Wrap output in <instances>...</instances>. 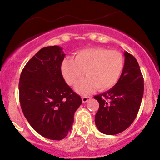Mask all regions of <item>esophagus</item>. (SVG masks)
<instances>
[{
	"mask_svg": "<svg viewBox=\"0 0 160 160\" xmlns=\"http://www.w3.org/2000/svg\"><path fill=\"white\" fill-rule=\"evenodd\" d=\"M90 98H91V97L90 96H83L82 97V101H83V103H86L89 101Z\"/></svg>",
	"mask_w": 160,
	"mask_h": 160,
	"instance_id": "esophagus-1",
	"label": "esophagus"
}]
</instances>
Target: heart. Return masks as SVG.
Instances as JSON below:
<instances>
[{
    "label": "heart",
    "mask_w": 160,
    "mask_h": 160,
    "mask_svg": "<svg viewBox=\"0 0 160 160\" xmlns=\"http://www.w3.org/2000/svg\"><path fill=\"white\" fill-rule=\"evenodd\" d=\"M125 66L122 53L104 48H89L78 51L74 59H65L61 71L69 85H75L84 73L75 89L78 93L87 94L98 88L106 90L114 87L120 79Z\"/></svg>",
    "instance_id": "obj_1"
}]
</instances>
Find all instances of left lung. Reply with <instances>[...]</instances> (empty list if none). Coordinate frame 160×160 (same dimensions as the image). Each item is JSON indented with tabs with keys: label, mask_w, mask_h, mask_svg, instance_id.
<instances>
[{
	"label": "left lung",
	"mask_w": 160,
	"mask_h": 160,
	"mask_svg": "<svg viewBox=\"0 0 160 160\" xmlns=\"http://www.w3.org/2000/svg\"><path fill=\"white\" fill-rule=\"evenodd\" d=\"M125 66L118 83L103 93L94 96L99 103L95 115L98 130L116 135L128 128L136 118L144 91V80L136 59L124 52Z\"/></svg>",
	"instance_id": "left-lung-1"
}]
</instances>
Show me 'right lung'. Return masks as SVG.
Segmentation results:
<instances>
[{
	"mask_svg": "<svg viewBox=\"0 0 160 160\" xmlns=\"http://www.w3.org/2000/svg\"><path fill=\"white\" fill-rule=\"evenodd\" d=\"M64 57L59 46L42 48L27 62L19 80V100L25 118L38 134L52 140L68 135L74 113L82 104L62 75Z\"/></svg>",
	"mask_w": 160,
	"mask_h": 160,
	"instance_id": "obj_1",
	"label": "right lung"
}]
</instances>
